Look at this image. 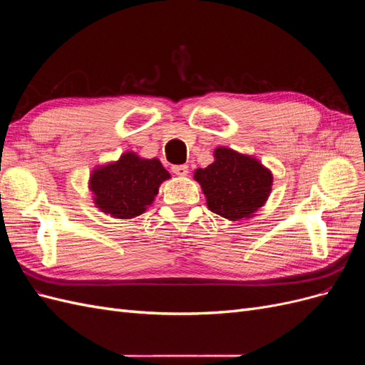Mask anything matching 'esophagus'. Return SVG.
I'll list each match as a JSON object with an SVG mask.
<instances>
[{
  "instance_id": "obj_1",
  "label": "esophagus",
  "mask_w": 365,
  "mask_h": 365,
  "mask_svg": "<svg viewBox=\"0 0 365 365\" xmlns=\"http://www.w3.org/2000/svg\"><path fill=\"white\" fill-rule=\"evenodd\" d=\"M172 172L178 176H185L189 173V165L187 164H178V165H172Z\"/></svg>"
}]
</instances>
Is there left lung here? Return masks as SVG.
<instances>
[{
	"mask_svg": "<svg viewBox=\"0 0 365 365\" xmlns=\"http://www.w3.org/2000/svg\"><path fill=\"white\" fill-rule=\"evenodd\" d=\"M207 205L213 213L230 220L250 217L269 196L272 175L252 157L228 148L215 150V163L196 169Z\"/></svg>",
	"mask_w": 365,
	"mask_h": 365,
	"instance_id": "obj_1",
	"label": "left lung"
}]
</instances>
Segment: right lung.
<instances>
[{
  "label": "right lung",
  "mask_w": 365,
  "mask_h": 365,
  "mask_svg": "<svg viewBox=\"0 0 365 365\" xmlns=\"http://www.w3.org/2000/svg\"><path fill=\"white\" fill-rule=\"evenodd\" d=\"M169 172L157 160H143L126 152L117 163L96 169L90 180L96 205L117 219L140 216L158 193Z\"/></svg>",
  "instance_id": "obj_1"
}]
</instances>
